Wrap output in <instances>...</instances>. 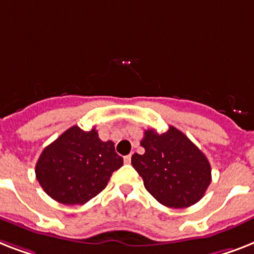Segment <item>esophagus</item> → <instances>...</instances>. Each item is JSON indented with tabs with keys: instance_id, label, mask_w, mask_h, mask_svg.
<instances>
[{
	"instance_id": "1",
	"label": "esophagus",
	"mask_w": 254,
	"mask_h": 254,
	"mask_svg": "<svg viewBox=\"0 0 254 254\" xmlns=\"http://www.w3.org/2000/svg\"><path fill=\"white\" fill-rule=\"evenodd\" d=\"M124 162L127 163V164H129V163L131 162V155H127L125 158H124Z\"/></svg>"
}]
</instances>
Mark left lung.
<instances>
[{
	"label": "left lung",
	"mask_w": 254,
	"mask_h": 254,
	"mask_svg": "<svg viewBox=\"0 0 254 254\" xmlns=\"http://www.w3.org/2000/svg\"><path fill=\"white\" fill-rule=\"evenodd\" d=\"M145 154H134L131 164L143 179L146 190L167 207L183 209L203 197L211 183V167L183 131L170 127L164 133L145 130Z\"/></svg>",
	"instance_id": "8db88e82"
}]
</instances>
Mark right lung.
I'll return each instance as SVG.
<instances>
[{"mask_svg":"<svg viewBox=\"0 0 254 254\" xmlns=\"http://www.w3.org/2000/svg\"><path fill=\"white\" fill-rule=\"evenodd\" d=\"M112 141L103 142L98 131L71 127L43 150L35 167L39 184L55 201L83 205L107 187L123 166Z\"/></svg>","mask_w":254,"mask_h":254,"instance_id":"1","label":"right lung"}]
</instances>
